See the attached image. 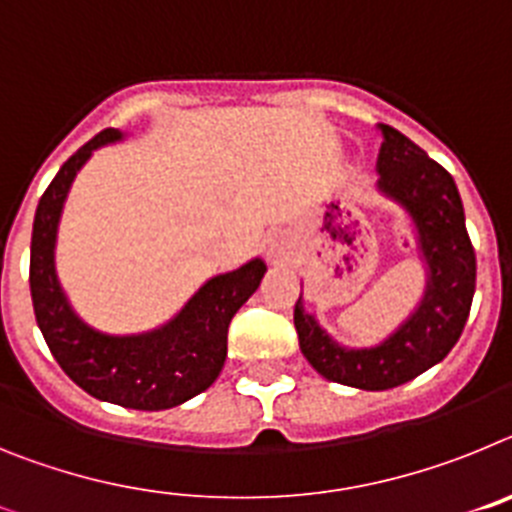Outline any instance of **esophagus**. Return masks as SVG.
<instances>
[{
	"mask_svg": "<svg viewBox=\"0 0 512 512\" xmlns=\"http://www.w3.org/2000/svg\"><path fill=\"white\" fill-rule=\"evenodd\" d=\"M266 253H269V259L271 261H287V246H284L282 241H274L269 243V248H266Z\"/></svg>",
	"mask_w": 512,
	"mask_h": 512,
	"instance_id": "obj_1",
	"label": "esophagus"
}]
</instances>
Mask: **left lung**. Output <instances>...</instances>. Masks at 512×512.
<instances>
[{
	"label": "left lung",
	"mask_w": 512,
	"mask_h": 512,
	"mask_svg": "<svg viewBox=\"0 0 512 512\" xmlns=\"http://www.w3.org/2000/svg\"><path fill=\"white\" fill-rule=\"evenodd\" d=\"M379 192L405 207L428 266V284L418 310L384 343L343 348L295 305L300 348L325 379L359 390H392L446 359L467 325L477 284V259L464 223V205L454 179L400 130L379 125Z\"/></svg>",
	"instance_id": "1"
}]
</instances>
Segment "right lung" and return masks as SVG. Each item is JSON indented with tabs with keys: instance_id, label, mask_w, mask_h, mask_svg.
Instances as JSON below:
<instances>
[{
	"instance_id": "add662e5",
	"label": "right lung",
	"mask_w": 512,
	"mask_h": 512,
	"mask_svg": "<svg viewBox=\"0 0 512 512\" xmlns=\"http://www.w3.org/2000/svg\"><path fill=\"white\" fill-rule=\"evenodd\" d=\"M122 133L102 130L61 166L35 210L30 243V295L35 320L63 372L81 390L133 410H166L200 395L217 379L228 356V325L259 289L266 264L253 259L241 269L212 277L174 320L140 336H107L71 310L56 277L58 220L76 171L99 146Z\"/></svg>"
}]
</instances>
